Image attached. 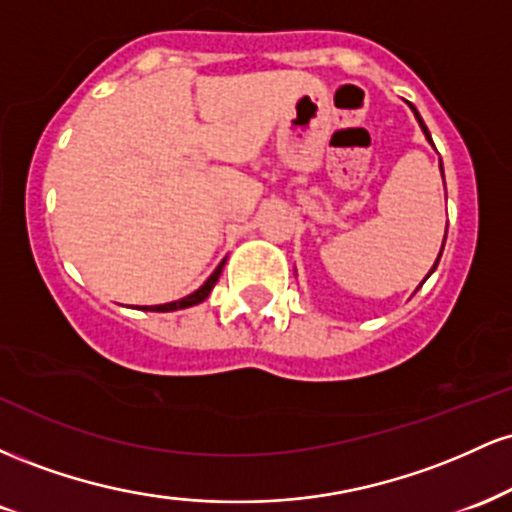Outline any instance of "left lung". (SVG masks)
I'll return each instance as SVG.
<instances>
[{"label":"left lung","instance_id":"8db88e82","mask_svg":"<svg viewBox=\"0 0 512 512\" xmlns=\"http://www.w3.org/2000/svg\"><path fill=\"white\" fill-rule=\"evenodd\" d=\"M411 105V103H409ZM411 110H414V115H416V120H419V125H421V129H424V134H426V139L428 142H431V134H428V129H426V125H424V120H421V115H419V110L414 108V105H411ZM440 173H443V163H440ZM445 236H448V228H445ZM443 245H445V240H443ZM440 255H443V248H440ZM440 255H438V260H436V264H433V269L438 267V262H440ZM431 269V272H433ZM431 272H428V276H431ZM426 276V279H428Z\"/></svg>","mask_w":512,"mask_h":512}]
</instances>
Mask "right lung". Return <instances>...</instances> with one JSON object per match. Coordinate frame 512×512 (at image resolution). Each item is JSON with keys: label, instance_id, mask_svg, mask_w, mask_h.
I'll list each match as a JSON object with an SVG mask.
<instances>
[{"label": "right lung", "instance_id": "1", "mask_svg": "<svg viewBox=\"0 0 512 512\" xmlns=\"http://www.w3.org/2000/svg\"><path fill=\"white\" fill-rule=\"evenodd\" d=\"M221 269H223V262L219 264V267L214 269V274H211L209 279L204 281V284L199 286V289H197L195 293H190V296L180 298V301H173V303H163V305H144L142 310H151V313H170V310H182V308H190V305H197V303H202L204 298H207L209 293H211V289H214V284H216V281H219V276H221Z\"/></svg>", "mask_w": 512, "mask_h": 512}]
</instances>
